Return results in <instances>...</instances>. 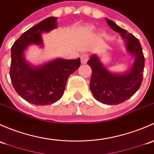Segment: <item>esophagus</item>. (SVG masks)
<instances>
[{"instance_id": "1", "label": "esophagus", "mask_w": 154, "mask_h": 154, "mask_svg": "<svg viewBox=\"0 0 154 154\" xmlns=\"http://www.w3.org/2000/svg\"><path fill=\"white\" fill-rule=\"evenodd\" d=\"M89 59V56L88 54H83L81 55V61L82 64H86Z\"/></svg>"}]
</instances>
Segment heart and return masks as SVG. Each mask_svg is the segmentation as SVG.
<instances>
[{
	"label": "heart",
	"instance_id": "obj_1",
	"mask_svg": "<svg viewBox=\"0 0 154 154\" xmlns=\"http://www.w3.org/2000/svg\"><path fill=\"white\" fill-rule=\"evenodd\" d=\"M90 29H93V27H90Z\"/></svg>",
	"mask_w": 154,
	"mask_h": 154
}]
</instances>
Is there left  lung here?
I'll return each mask as SVG.
<instances>
[{"label":"left lung","instance_id":"left-lung-1","mask_svg":"<svg viewBox=\"0 0 154 154\" xmlns=\"http://www.w3.org/2000/svg\"><path fill=\"white\" fill-rule=\"evenodd\" d=\"M105 20L112 30L119 33L125 42L127 52L133 57L130 68L122 72L107 69L96 54L90 55L88 61L92 69L90 88L94 98L102 104L114 105L128 100L140 88L145 58L140 43L135 36L110 19Z\"/></svg>","mask_w":154,"mask_h":154}]
</instances>
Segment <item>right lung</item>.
Returning <instances> with one entry per match:
<instances>
[{
  "label": "right lung",
  "mask_w": 154,
  "mask_h": 154,
  "mask_svg": "<svg viewBox=\"0 0 154 154\" xmlns=\"http://www.w3.org/2000/svg\"><path fill=\"white\" fill-rule=\"evenodd\" d=\"M57 18L50 17L23 32L11 49L10 78L15 91L24 100L35 105H48L64 94L68 78L81 65L80 58H57L35 65L26 59L28 47L44 48L42 34L56 29Z\"/></svg>",
  "instance_id": "right-lung-1"
}]
</instances>
